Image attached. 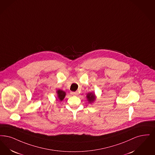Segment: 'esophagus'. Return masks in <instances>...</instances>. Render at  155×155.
<instances>
[{"label":"esophagus","instance_id":"34e87169","mask_svg":"<svg viewBox=\"0 0 155 155\" xmlns=\"http://www.w3.org/2000/svg\"><path fill=\"white\" fill-rule=\"evenodd\" d=\"M71 94L72 95H75V96H77L78 94V93L77 92H71Z\"/></svg>","mask_w":155,"mask_h":155}]
</instances>
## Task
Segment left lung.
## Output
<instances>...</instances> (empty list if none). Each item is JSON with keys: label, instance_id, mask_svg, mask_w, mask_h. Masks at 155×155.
<instances>
[{"label": "left lung", "instance_id": "1", "mask_svg": "<svg viewBox=\"0 0 155 155\" xmlns=\"http://www.w3.org/2000/svg\"><path fill=\"white\" fill-rule=\"evenodd\" d=\"M87 101L90 104H92L96 99V96L95 93L93 92H89L87 94Z\"/></svg>", "mask_w": 155, "mask_h": 155}]
</instances>
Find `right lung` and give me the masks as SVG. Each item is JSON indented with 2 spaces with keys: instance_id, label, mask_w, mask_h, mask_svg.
Segmentation results:
<instances>
[{
  "instance_id": "1",
  "label": "right lung",
  "mask_w": 155,
  "mask_h": 155,
  "mask_svg": "<svg viewBox=\"0 0 155 155\" xmlns=\"http://www.w3.org/2000/svg\"><path fill=\"white\" fill-rule=\"evenodd\" d=\"M56 94H57V98L59 101H62V100L64 99L66 94V92L61 89L57 90Z\"/></svg>"
}]
</instances>
